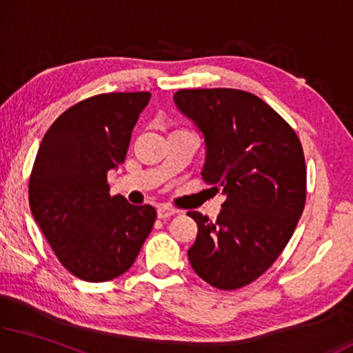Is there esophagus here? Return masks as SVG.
<instances>
[{
	"label": "esophagus",
	"instance_id": "1",
	"mask_svg": "<svg viewBox=\"0 0 353 353\" xmlns=\"http://www.w3.org/2000/svg\"><path fill=\"white\" fill-rule=\"evenodd\" d=\"M176 213H178L176 210L169 208V207H164V205H162V207L158 208V218H159V219H167V218H170V216L176 214Z\"/></svg>",
	"mask_w": 353,
	"mask_h": 353
}]
</instances>
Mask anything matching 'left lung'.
<instances>
[{"label": "left lung", "mask_w": 353, "mask_h": 353, "mask_svg": "<svg viewBox=\"0 0 353 353\" xmlns=\"http://www.w3.org/2000/svg\"><path fill=\"white\" fill-rule=\"evenodd\" d=\"M173 99L205 135L203 180L227 195L216 221L188 211L199 227L189 262L216 289H240L274 263L301 218V142L278 112L248 91L180 90Z\"/></svg>", "instance_id": "1"}]
</instances>
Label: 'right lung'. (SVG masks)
I'll list each match as a JSON object with an SVG mask.
<instances>
[{
    "label": "right lung",
    "mask_w": 353,
    "mask_h": 353,
    "mask_svg": "<svg viewBox=\"0 0 353 353\" xmlns=\"http://www.w3.org/2000/svg\"><path fill=\"white\" fill-rule=\"evenodd\" d=\"M148 91L104 93L69 107L48 128L30 175V208L69 273L105 283L132 267L156 221L151 205L110 195L107 172L126 158Z\"/></svg>",
    "instance_id": "add662e5"
}]
</instances>
